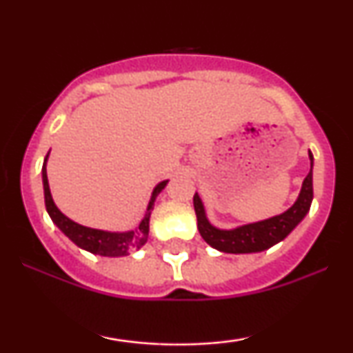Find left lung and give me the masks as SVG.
I'll return each mask as SVG.
<instances>
[{
  "mask_svg": "<svg viewBox=\"0 0 353 353\" xmlns=\"http://www.w3.org/2000/svg\"><path fill=\"white\" fill-rule=\"evenodd\" d=\"M310 172L302 182L301 194L292 208L285 212L279 214L265 221L252 222V224L239 225L236 229H219L209 222L205 216L204 204L199 194H194V210L197 216V229L202 239L210 247L225 254H252L262 252L270 247L279 244L297 228L299 222L307 216L310 210L312 199H314V185H312V168H314V156L309 151Z\"/></svg>",
  "mask_w": 353,
  "mask_h": 353,
  "instance_id": "left-lung-1",
  "label": "left lung"
}]
</instances>
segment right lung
Listing matches in <instances>:
<instances>
[{"mask_svg": "<svg viewBox=\"0 0 353 353\" xmlns=\"http://www.w3.org/2000/svg\"><path fill=\"white\" fill-rule=\"evenodd\" d=\"M46 154L43 163V189H44V204H46V210L50 214L51 221L58 225V229L64 234L70 241L74 242L76 245L81 249L88 250V252L103 255V257H123V255H129L132 250L141 249L145 242H148L149 236V219H151V212L154 209V202L156 197L159 196L161 190L165 188L169 181H163L156 185L152 190L151 201H149L148 209L143 221L139 222L136 229L125 230V232H109V230H99V229H91L86 225H81L78 222L71 221L70 217L64 216L61 210L56 208L54 201H52L51 190H50V182H48V174H46V163H48Z\"/></svg>", "mask_w": 353, "mask_h": 353, "instance_id": "1", "label": "right lung"}]
</instances>
